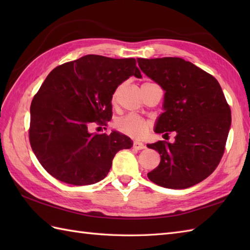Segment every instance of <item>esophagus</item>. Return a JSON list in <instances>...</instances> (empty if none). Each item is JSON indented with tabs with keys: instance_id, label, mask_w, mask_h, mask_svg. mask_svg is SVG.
<instances>
[{
	"instance_id": "esophagus-1",
	"label": "esophagus",
	"mask_w": 250,
	"mask_h": 250,
	"mask_svg": "<svg viewBox=\"0 0 250 250\" xmlns=\"http://www.w3.org/2000/svg\"><path fill=\"white\" fill-rule=\"evenodd\" d=\"M133 148L136 150H142V149H144V148H145V145L141 142H134L133 143Z\"/></svg>"
}]
</instances>
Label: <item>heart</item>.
<instances>
[{"label":"heart","instance_id":"b5f03b06","mask_svg":"<svg viewBox=\"0 0 250 250\" xmlns=\"http://www.w3.org/2000/svg\"><path fill=\"white\" fill-rule=\"evenodd\" d=\"M115 98V95H114ZM150 122L136 115H128L116 120L115 128L121 133L133 139H140L149 130Z\"/></svg>","mask_w":250,"mask_h":250}]
</instances>
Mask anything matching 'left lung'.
<instances>
[{"instance_id": "8db88e82", "label": "left lung", "mask_w": 250, "mask_h": 250, "mask_svg": "<svg viewBox=\"0 0 250 250\" xmlns=\"http://www.w3.org/2000/svg\"><path fill=\"white\" fill-rule=\"evenodd\" d=\"M137 62L166 91L164 113L155 132L176 134L173 144L166 141L147 144L161 157L148 178L169 189H186L201 183L218 167L231 125V109L219 83L182 58H139Z\"/></svg>"}]
</instances>
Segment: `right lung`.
I'll return each instance as SVG.
<instances>
[{"label": "right lung", "instance_id": "1", "mask_svg": "<svg viewBox=\"0 0 250 250\" xmlns=\"http://www.w3.org/2000/svg\"><path fill=\"white\" fill-rule=\"evenodd\" d=\"M130 76L141 78L134 58L87 55L55 67L31 103L29 139L37 160L60 182L83 186L102 180L113 159L133 142L113 131L90 133L113 116L111 98Z\"/></svg>", "mask_w": 250, "mask_h": 250}]
</instances>
